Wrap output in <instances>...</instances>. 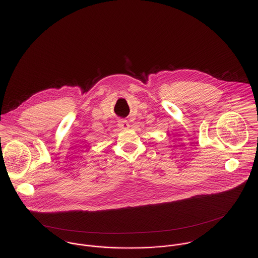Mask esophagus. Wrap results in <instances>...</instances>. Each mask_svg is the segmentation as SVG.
Instances as JSON below:
<instances>
[{
  "label": "esophagus",
  "mask_w": 258,
  "mask_h": 258,
  "mask_svg": "<svg viewBox=\"0 0 258 258\" xmlns=\"http://www.w3.org/2000/svg\"><path fill=\"white\" fill-rule=\"evenodd\" d=\"M118 125H119V127H120L121 129H127V128H129V123H128L127 120H119Z\"/></svg>",
  "instance_id": "obj_1"
}]
</instances>
